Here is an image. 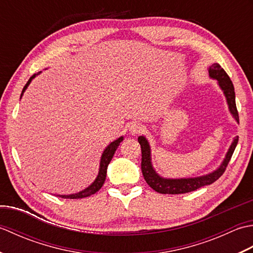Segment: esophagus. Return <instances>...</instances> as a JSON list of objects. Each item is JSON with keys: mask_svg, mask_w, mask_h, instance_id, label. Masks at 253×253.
Masks as SVG:
<instances>
[{"mask_svg": "<svg viewBox=\"0 0 253 253\" xmlns=\"http://www.w3.org/2000/svg\"><path fill=\"white\" fill-rule=\"evenodd\" d=\"M143 129H144L143 125H141V124H139V123L131 124V126L129 128V130H130V132L132 133V135H138V133L142 132Z\"/></svg>", "mask_w": 253, "mask_h": 253, "instance_id": "esophagus-1", "label": "esophagus"}]
</instances>
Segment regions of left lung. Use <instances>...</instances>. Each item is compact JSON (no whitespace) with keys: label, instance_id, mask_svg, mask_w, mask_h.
Here are the masks:
<instances>
[{"label":"left lung","instance_id":"left-lung-1","mask_svg":"<svg viewBox=\"0 0 253 253\" xmlns=\"http://www.w3.org/2000/svg\"><path fill=\"white\" fill-rule=\"evenodd\" d=\"M209 74L212 78L216 79L218 82L219 87L224 91V94L226 96L227 103L229 111L232 113L235 120L239 123V116L238 111L236 107V101H235V89L232 80L228 77L226 72L219 66V64H213V65L209 68ZM138 141L140 143L141 147V170L142 175L144 177V180L147 181V184L152 188L153 190L160 193H164V195H179V193H186L190 191H195L199 188L203 186L211 185L214 181H216L219 177H221L225 169H226L227 165L229 163L232 155L235 151V148L238 143V137L234 139V141L230 146L228 152L226 154V158L223 161L222 165L219 168L214 170L213 173L196 177V178H181V179H166L160 177L155 170L153 169L151 165V155H150V146L147 141V139L143 136H140L138 138Z\"/></svg>","mask_w":253,"mask_h":253}]
</instances>
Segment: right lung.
Instances as JSON below:
<instances>
[{"label":"right lung","mask_w":253,"mask_h":253,"mask_svg":"<svg viewBox=\"0 0 253 253\" xmlns=\"http://www.w3.org/2000/svg\"><path fill=\"white\" fill-rule=\"evenodd\" d=\"M36 77V74L32 75V76L29 78L28 82H27V84H25V87L23 89V91H21V95H23L24 91L27 89V87H28L29 84L31 83L32 78ZM20 95V96H21ZM123 141V137L118 138L117 140L113 141L110 146H107V148L104 150L103 154H102V158H101V162H100V169H99V174H98V177H96L95 180L91 184L88 188H85L84 190L80 191L78 193H75V195H68V196H58L61 198H64V199H80V198H87V197H90L91 195H93V193H95L96 191H99L101 189V187L103 186L104 181H105V178H106V170H107V166H109L111 160L113 158V155H114L116 149L118 148V146H120V143Z\"/></svg>","instance_id":"add662e5"}]
</instances>
